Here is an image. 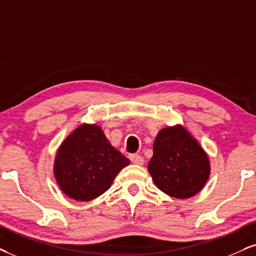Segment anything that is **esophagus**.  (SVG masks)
<instances>
[{
  "instance_id": "34e87169",
  "label": "esophagus",
  "mask_w": 256,
  "mask_h": 256,
  "mask_svg": "<svg viewBox=\"0 0 256 256\" xmlns=\"http://www.w3.org/2000/svg\"><path fill=\"white\" fill-rule=\"evenodd\" d=\"M128 158H130V160L132 162V163L138 164V166H142V164L144 163V158L138 154H132L128 156Z\"/></svg>"
}]
</instances>
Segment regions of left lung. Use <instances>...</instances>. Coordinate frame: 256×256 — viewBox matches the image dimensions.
Masks as SVG:
<instances>
[{
	"label": "left lung",
	"instance_id": "obj_1",
	"mask_svg": "<svg viewBox=\"0 0 256 256\" xmlns=\"http://www.w3.org/2000/svg\"><path fill=\"white\" fill-rule=\"evenodd\" d=\"M148 170L158 189L176 198L196 195L210 171L204 150L180 125L157 134Z\"/></svg>",
	"mask_w": 256,
	"mask_h": 256
}]
</instances>
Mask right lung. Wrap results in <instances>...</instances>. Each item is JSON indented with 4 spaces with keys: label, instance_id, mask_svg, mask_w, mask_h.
<instances>
[{
    "label": "right lung",
    "instance_id": "right-lung-1",
    "mask_svg": "<svg viewBox=\"0 0 256 256\" xmlns=\"http://www.w3.org/2000/svg\"><path fill=\"white\" fill-rule=\"evenodd\" d=\"M130 160L110 144L96 125L84 124L61 145L54 174L61 190L76 200H90L110 189Z\"/></svg>",
    "mask_w": 256,
    "mask_h": 256
}]
</instances>
